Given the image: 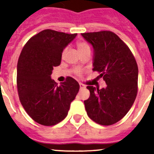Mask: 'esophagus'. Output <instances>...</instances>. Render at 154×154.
Here are the masks:
<instances>
[{
  "instance_id": "1",
  "label": "esophagus",
  "mask_w": 154,
  "mask_h": 154,
  "mask_svg": "<svg viewBox=\"0 0 154 154\" xmlns=\"http://www.w3.org/2000/svg\"><path fill=\"white\" fill-rule=\"evenodd\" d=\"M79 86H80V89H84V88H85V85H83V84L82 83H79Z\"/></svg>"
}]
</instances>
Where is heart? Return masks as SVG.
<instances>
[{
    "label": "heart",
    "instance_id": "heart-1",
    "mask_svg": "<svg viewBox=\"0 0 154 154\" xmlns=\"http://www.w3.org/2000/svg\"><path fill=\"white\" fill-rule=\"evenodd\" d=\"M76 45H77V48H78L79 51H82V50L87 48H89V45H87L85 42H78ZM66 51H67V48H65L63 51V52H62V54L64 55V54L66 52ZM75 73L76 75H80L82 74V71L79 69H76L75 70Z\"/></svg>",
    "mask_w": 154,
    "mask_h": 154
}]
</instances>
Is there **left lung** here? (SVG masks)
Returning a JSON list of instances; mask_svg holds the SVG:
<instances>
[{
	"instance_id": "left-lung-1",
	"label": "left lung",
	"mask_w": 154,
	"mask_h": 154,
	"mask_svg": "<svg viewBox=\"0 0 154 154\" xmlns=\"http://www.w3.org/2000/svg\"><path fill=\"white\" fill-rule=\"evenodd\" d=\"M93 47V71L106 83L99 89L87 86L90 96L84 101L92 120L103 126L117 123L133 106L137 94L138 66L128 46L112 31L82 34Z\"/></svg>"
}]
</instances>
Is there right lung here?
Returning <instances> with one entry per match:
<instances>
[{
  "label": "right lung",
  "mask_w": 154,
  "mask_h": 154,
  "mask_svg": "<svg viewBox=\"0 0 154 154\" xmlns=\"http://www.w3.org/2000/svg\"><path fill=\"white\" fill-rule=\"evenodd\" d=\"M76 35L44 30L28 41L19 56V99L30 117L39 124L54 126L63 120L79 90L78 82L71 77L59 85L51 78L53 68L61 64L64 48Z\"/></svg>",
  "instance_id": "1"
}]
</instances>
